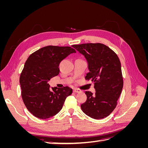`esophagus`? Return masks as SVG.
Masks as SVG:
<instances>
[{
	"label": "esophagus",
	"instance_id": "obj_1",
	"mask_svg": "<svg viewBox=\"0 0 148 148\" xmlns=\"http://www.w3.org/2000/svg\"><path fill=\"white\" fill-rule=\"evenodd\" d=\"M73 92H82V91L80 90L79 89H78V88H73Z\"/></svg>",
	"mask_w": 148,
	"mask_h": 148
}]
</instances>
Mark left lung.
<instances>
[{"label": "left lung", "mask_w": 148, "mask_h": 148, "mask_svg": "<svg viewBox=\"0 0 148 148\" xmlns=\"http://www.w3.org/2000/svg\"><path fill=\"white\" fill-rule=\"evenodd\" d=\"M86 58L89 72L86 80L95 82L96 92L85 91L87 99L81 105L83 112L95 119L109 115L117 104L123 88L121 64L117 55L101 43H86L72 46Z\"/></svg>", "instance_id": "8db88e82"}]
</instances>
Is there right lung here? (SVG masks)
<instances>
[{
  "label": "right lung",
  "mask_w": 148,
  "mask_h": 148,
  "mask_svg": "<svg viewBox=\"0 0 148 148\" xmlns=\"http://www.w3.org/2000/svg\"><path fill=\"white\" fill-rule=\"evenodd\" d=\"M74 49L69 46H47L28 57L22 70L20 83L21 97L26 108L36 117L46 119L60 112L72 89L54 87L50 90L48 82L59 73V64Z\"/></svg>",
  "instance_id": "add662e5"
}]
</instances>
